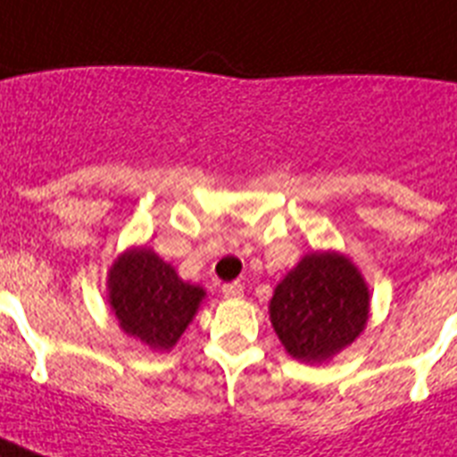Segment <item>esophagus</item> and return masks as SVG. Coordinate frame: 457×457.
Returning <instances> with one entry per match:
<instances>
[{
  "mask_svg": "<svg viewBox=\"0 0 457 457\" xmlns=\"http://www.w3.org/2000/svg\"><path fill=\"white\" fill-rule=\"evenodd\" d=\"M222 295H225L228 300H239L241 295H244V286H241L239 281L225 283V286H222Z\"/></svg>",
  "mask_w": 457,
  "mask_h": 457,
  "instance_id": "1",
  "label": "esophagus"
}]
</instances>
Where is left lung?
<instances>
[{"instance_id": "obj_1", "label": "left lung", "mask_w": 457, "mask_h": 457, "mask_svg": "<svg viewBox=\"0 0 457 457\" xmlns=\"http://www.w3.org/2000/svg\"><path fill=\"white\" fill-rule=\"evenodd\" d=\"M270 318L295 360L325 362L365 329L370 287L346 255L309 253L274 287Z\"/></svg>"}]
</instances>
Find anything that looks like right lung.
I'll return each instance as SVG.
<instances>
[{"label":"right lung","instance_id":"1","mask_svg":"<svg viewBox=\"0 0 457 457\" xmlns=\"http://www.w3.org/2000/svg\"><path fill=\"white\" fill-rule=\"evenodd\" d=\"M204 295L151 248H129L109 270L111 312L125 335L153 351L174 348Z\"/></svg>","mask_w":457,"mask_h":457}]
</instances>
